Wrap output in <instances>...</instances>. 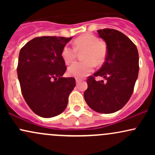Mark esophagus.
I'll return each instance as SVG.
<instances>
[{
  "mask_svg": "<svg viewBox=\"0 0 155 155\" xmlns=\"http://www.w3.org/2000/svg\"><path fill=\"white\" fill-rule=\"evenodd\" d=\"M76 84H79V82H81V79H76Z\"/></svg>",
  "mask_w": 155,
  "mask_h": 155,
  "instance_id": "1",
  "label": "esophagus"
}]
</instances>
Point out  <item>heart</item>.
I'll return each mask as SVG.
<instances>
[{"label": "heart", "instance_id": "obj_1", "mask_svg": "<svg viewBox=\"0 0 155 155\" xmlns=\"http://www.w3.org/2000/svg\"><path fill=\"white\" fill-rule=\"evenodd\" d=\"M74 47L65 45L62 50L61 56L65 64L71 63L76 59L77 51L84 52V62H76L68 69V74L73 77H85L89 73L92 72L95 63L100 65L104 63L106 56V47L100 41L97 37L92 34H85L79 36L74 41Z\"/></svg>", "mask_w": 155, "mask_h": 155}]
</instances>
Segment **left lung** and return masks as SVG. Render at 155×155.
Returning <instances> with one entry per match:
<instances>
[{
	"label": "left lung",
	"mask_w": 155,
	"mask_h": 155,
	"mask_svg": "<svg viewBox=\"0 0 155 155\" xmlns=\"http://www.w3.org/2000/svg\"><path fill=\"white\" fill-rule=\"evenodd\" d=\"M97 33L107 47L106 61L88 78L84 96L95 111L114 113L127 104L133 94L139 71L138 49L128 37L117 30L106 28ZM95 76H101L106 82L95 81Z\"/></svg>",
	"instance_id": "left-lung-1"
}]
</instances>
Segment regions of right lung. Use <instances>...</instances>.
<instances>
[{"label":"right lung","instance_id":"add662e5","mask_svg":"<svg viewBox=\"0 0 155 155\" xmlns=\"http://www.w3.org/2000/svg\"><path fill=\"white\" fill-rule=\"evenodd\" d=\"M71 38L37 37L19 51L17 76L22 94L32 111L44 118L63 112L76 86L74 78L62 77L66 71L62 50Z\"/></svg>","mask_w":155,"mask_h":155}]
</instances>
